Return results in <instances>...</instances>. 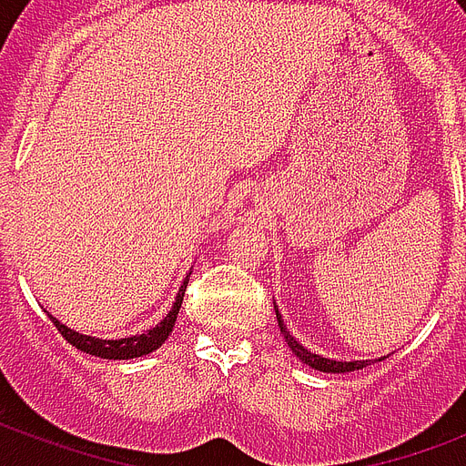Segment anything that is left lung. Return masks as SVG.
<instances>
[{"label":"left lung","instance_id":"obj_1","mask_svg":"<svg viewBox=\"0 0 466 466\" xmlns=\"http://www.w3.org/2000/svg\"><path fill=\"white\" fill-rule=\"evenodd\" d=\"M273 307H276L278 326H280V333H283L285 343H288L292 353L298 355L299 360L305 362V365H309L311 370H319V372H333V375H339V372H353V370H362L370 365V360H331V358H324V355H317V353H311V350H307V348L302 346V343H299L295 336H292L290 329L285 326V321H283V317H280V311H278L276 302H273Z\"/></svg>","mask_w":466,"mask_h":466}]
</instances>
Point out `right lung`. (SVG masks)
Wrapping results in <instances>:
<instances>
[{"label": "right lung", "mask_w": 466, "mask_h": 466, "mask_svg": "<svg viewBox=\"0 0 466 466\" xmlns=\"http://www.w3.org/2000/svg\"><path fill=\"white\" fill-rule=\"evenodd\" d=\"M188 278H183V285L178 288V295H176L174 305L168 309V314L161 319L159 324L152 326L149 331L135 333V336H127V339H96V336H86V333H79L75 329H69L62 321L47 314L50 321L57 326V331L65 336L67 343H72L75 348L84 350V353L96 355V358H104V360H130V358H142V355L155 353L157 348H161V343L168 339V333L174 331L176 317H178V309H181L183 292H186V285H188Z\"/></svg>", "instance_id": "obj_1"}]
</instances>
